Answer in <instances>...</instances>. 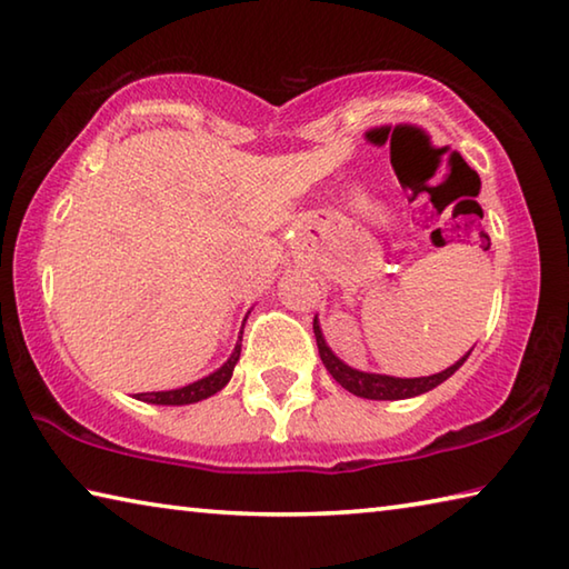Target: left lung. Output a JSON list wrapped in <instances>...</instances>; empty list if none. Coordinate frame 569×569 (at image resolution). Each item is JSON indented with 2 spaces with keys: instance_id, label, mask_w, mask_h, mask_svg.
Segmentation results:
<instances>
[{
  "instance_id": "1",
  "label": "left lung",
  "mask_w": 569,
  "mask_h": 569,
  "mask_svg": "<svg viewBox=\"0 0 569 569\" xmlns=\"http://www.w3.org/2000/svg\"><path fill=\"white\" fill-rule=\"evenodd\" d=\"M313 333H316V343H319V353L321 361L326 366V371L341 383L346 391H351L353 397L361 399H377V401H397V399H411L419 397V393H427L431 389H437L439 383H445L451 373H455L461 363L469 359L471 349L461 356L457 363H451L449 369L431 373V377H419V379H399V377H387V373H371V371H359L353 366L343 363L339 356L331 351V346L326 343L319 316L313 319Z\"/></svg>"
}]
</instances>
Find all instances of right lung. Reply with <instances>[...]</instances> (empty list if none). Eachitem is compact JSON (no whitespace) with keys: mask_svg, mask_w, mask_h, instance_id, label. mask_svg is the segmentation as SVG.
Returning a JSON list of instances; mask_svg holds the SVG:
<instances>
[{"mask_svg":"<svg viewBox=\"0 0 569 569\" xmlns=\"http://www.w3.org/2000/svg\"><path fill=\"white\" fill-rule=\"evenodd\" d=\"M240 341H243V331H240L238 341H236V349L233 353L228 356V361L216 369L213 373H208V377L198 379L188 383V387H180V389H170V391H148V393H134V399L138 401H148V403H160V407H186V403H196V401H203L208 397H213L220 389L226 387L233 377V369L240 359Z\"/></svg>","mask_w":569,"mask_h":569,"instance_id":"obj_1","label":"right lung"}]
</instances>
